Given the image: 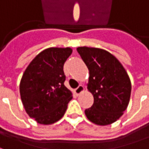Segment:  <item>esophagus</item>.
I'll return each instance as SVG.
<instances>
[{
	"label": "esophagus",
	"instance_id": "esophagus-1",
	"mask_svg": "<svg viewBox=\"0 0 149 149\" xmlns=\"http://www.w3.org/2000/svg\"><path fill=\"white\" fill-rule=\"evenodd\" d=\"M84 91V88L83 85H79V87L77 88L76 89L74 90V93L76 95H80L81 93H82Z\"/></svg>",
	"mask_w": 149,
	"mask_h": 149
}]
</instances>
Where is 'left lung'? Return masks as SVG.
<instances>
[{
	"label": "left lung",
	"mask_w": 149,
	"mask_h": 149,
	"mask_svg": "<svg viewBox=\"0 0 149 149\" xmlns=\"http://www.w3.org/2000/svg\"><path fill=\"white\" fill-rule=\"evenodd\" d=\"M77 50L89 71L87 88L94 98L93 106L84 111L86 117L97 125H111L128 107L130 78L121 63L106 50L86 46Z\"/></svg>",
	"instance_id": "left-lung-1"
}]
</instances>
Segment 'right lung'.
Segmentation results:
<instances>
[{"label":"right lung","instance_id":"1","mask_svg":"<svg viewBox=\"0 0 149 149\" xmlns=\"http://www.w3.org/2000/svg\"><path fill=\"white\" fill-rule=\"evenodd\" d=\"M72 49L52 47L37 54L24 70L20 94L25 112L40 125H52L63 117L72 99L65 87L64 64Z\"/></svg>","mask_w":149,"mask_h":149}]
</instances>
